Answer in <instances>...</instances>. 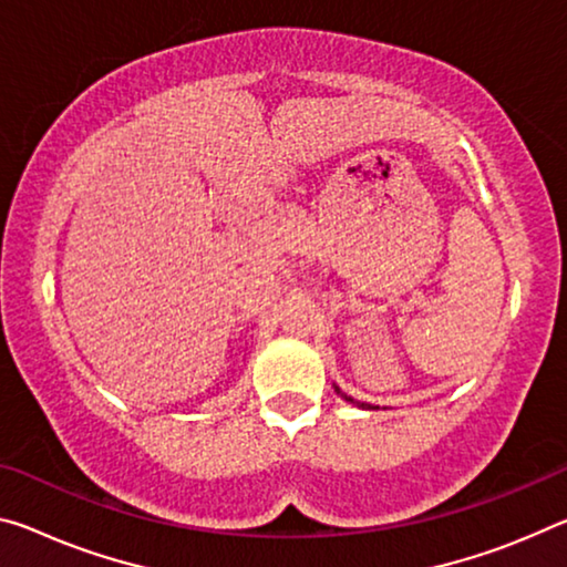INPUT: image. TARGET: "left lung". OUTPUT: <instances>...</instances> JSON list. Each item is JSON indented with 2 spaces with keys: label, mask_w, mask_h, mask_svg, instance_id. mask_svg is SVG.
<instances>
[{
  "label": "left lung",
  "mask_w": 567,
  "mask_h": 567,
  "mask_svg": "<svg viewBox=\"0 0 567 567\" xmlns=\"http://www.w3.org/2000/svg\"><path fill=\"white\" fill-rule=\"evenodd\" d=\"M346 399H348V396H346ZM348 401H353V399H348Z\"/></svg>",
  "instance_id": "obj_1"
}]
</instances>
